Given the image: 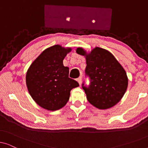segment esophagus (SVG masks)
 Returning a JSON list of instances; mask_svg holds the SVG:
<instances>
[{"label":"esophagus","mask_w":148,"mask_h":148,"mask_svg":"<svg viewBox=\"0 0 148 148\" xmlns=\"http://www.w3.org/2000/svg\"><path fill=\"white\" fill-rule=\"evenodd\" d=\"M82 77L81 76L79 78H77V81L79 84V85H81V84H82Z\"/></svg>","instance_id":"1"}]
</instances>
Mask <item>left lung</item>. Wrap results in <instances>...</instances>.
Wrapping results in <instances>:
<instances>
[{"label":"left lung","mask_w":148,"mask_h":148,"mask_svg":"<svg viewBox=\"0 0 148 148\" xmlns=\"http://www.w3.org/2000/svg\"><path fill=\"white\" fill-rule=\"evenodd\" d=\"M77 53L86 56V76L90 79L88 86L82 88L88 102L99 109L114 106L124 96L128 85L126 72L114 56L103 48L96 47L86 54L82 48Z\"/></svg>","instance_id":"left-lung-1"}]
</instances>
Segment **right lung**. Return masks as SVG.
I'll list each match as a JSON object with an SVG mask.
<instances>
[{"label":"right lung","instance_id":"obj_1","mask_svg":"<svg viewBox=\"0 0 148 148\" xmlns=\"http://www.w3.org/2000/svg\"><path fill=\"white\" fill-rule=\"evenodd\" d=\"M71 48L55 45L46 49L34 60L26 74V84L30 95L42 108L56 110L69 100L70 92L78 87L77 81L69 77V69L63 59Z\"/></svg>","mask_w":148,"mask_h":148}]
</instances>
